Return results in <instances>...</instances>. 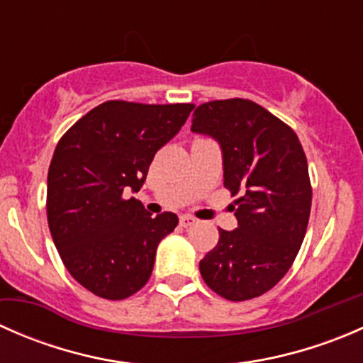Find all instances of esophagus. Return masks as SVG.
Returning a JSON list of instances; mask_svg holds the SVG:
<instances>
[{
    "instance_id": "esophagus-1",
    "label": "esophagus",
    "mask_w": 363,
    "mask_h": 363,
    "mask_svg": "<svg viewBox=\"0 0 363 363\" xmlns=\"http://www.w3.org/2000/svg\"><path fill=\"white\" fill-rule=\"evenodd\" d=\"M179 223H181V226H184V228H188V226L195 225V223H196V219L193 218V216H188V214H184V216H181V218H179Z\"/></svg>"
}]
</instances>
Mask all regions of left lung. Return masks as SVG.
<instances>
[{"mask_svg": "<svg viewBox=\"0 0 363 363\" xmlns=\"http://www.w3.org/2000/svg\"><path fill=\"white\" fill-rule=\"evenodd\" d=\"M191 131L218 142L225 188L242 195L235 202L239 225L219 228L200 274L223 298H255L283 279L306 237L313 200L306 152L288 124L242 98L196 107Z\"/></svg>", "mask_w": 363, "mask_h": 363, "instance_id": "1", "label": "left lung"}]
</instances>
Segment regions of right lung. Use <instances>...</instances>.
Here are the masks:
<instances>
[{
	"label": "right lung",
	"mask_w": 363,
	"mask_h": 363,
	"mask_svg": "<svg viewBox=\"0 0 363 363\" xmlns=\"http://www.w3.org/2000/svg\"><path fill=\"white\" fill-rule=\"evenodd\" d=\"M191 104L98 105L61 137L47 177V219L77 283L107 300L137 294L149 281L161 239L179 218H151L137 193L156 152L179 133Z\"/></svg>",
	"instance_id": "add662e5"
}]
</instances>
